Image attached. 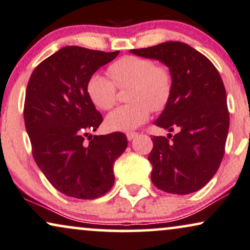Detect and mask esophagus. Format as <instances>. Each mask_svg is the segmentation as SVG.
<instances>
[{
    "instance_id": "obj_1",
    "label": "esophagus",
    "mask_w": 250,
    "mask_h": 250,
    "mask_svg": "<svg viewBox=\"0 0 250 250\" xmlns=\"http://www.w3.org/2000/svg\"><path fill=\"white\" fill-rule=\"evenodd\" d=\"M138 134L137 132H128L127 134V138H128V141H131L132 138H135L136 136H137Z\"/></svg>"
}]
</instances>
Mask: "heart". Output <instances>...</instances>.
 <instances>
[{
	"mask_svg": "<svg viewBox=\"0 0 250 250\" xmlns=\"http://www.w3.org/2000/svg\"><path fill=\"white\" fill-rule=\"evenodd\" d=\"M112 80L100 74L88 78L86 92L99 109L108 110L115 105L119 88H128V105L120 106L107 115L105 125L112 131H130L150 118L151 109L160 112L168 105L173 78L165 65H156L151 59L128 55L108 68Z\"/></svg>",
	"mask_w": 250,
	"mask_h": 250,
	"instance_id": "1",
	"label": "heart"
}]
</instances>
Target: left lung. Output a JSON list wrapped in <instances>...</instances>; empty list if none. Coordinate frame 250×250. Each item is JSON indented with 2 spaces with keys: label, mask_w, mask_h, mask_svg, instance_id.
Returning a JSON list of instances; mask_svg holds the SVG:
<instances>
[{
  "label": "left lung",
  "mask_w": 250,
  "mask_h": 250,
  "mask_svg": "<svg viewBox=\"0 0 250 250\" xmlns=\"http://www.w3.org/2000/svg\"><path fill=\"white\" fill-rule=\"evenodd\" d=\"M130 52L163 62L173 78L172 97L154 125L178 132L151 138V180L169 194L200 190L216 174L225 153L229 113L222 77L207 56L180 41Z\"/></svg>",
  "instance_id": "8db88e82"
}]
</instances>
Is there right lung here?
I'll return each mask as SVG.
<instances>
[{
    "mask_svg": "<svg viewBox=\"0 0 250 250\" xmlns=\"http://www.w3.org/2000/svg\"><path fill=\"white\" fill-rule=\"evenodd\" d=\"M119 53L65 46L43 60L27 83L24 121L33 158L53 187L70 197L106 194L114 185L113 165L128 145L122 132L90 134L103 116L87 96V81Z\"/></svg>",
    "mask_w": 250,
    "mask_h": 250,
    "instance_id": "add662e5",
    "label": "right lung"
}]
</instances>
